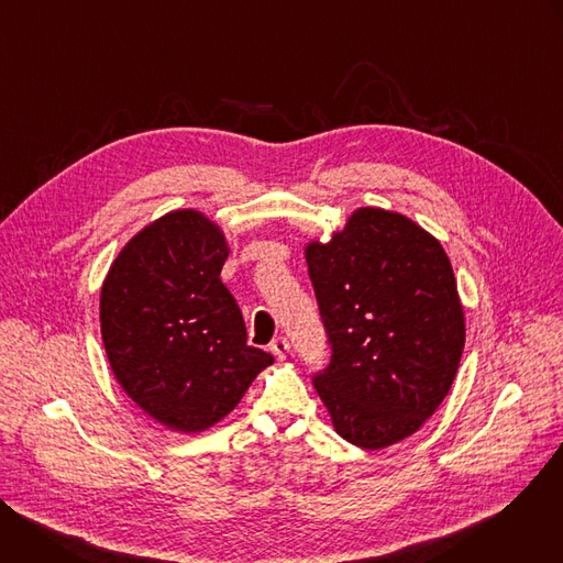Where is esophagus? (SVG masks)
I'll return each mask as SVG.
<instances>
[{
  "instance_id": "1",
  "label": "esophagus",
  "mask_w": 563,
  "mask_h": 563,
  "mask_svg": "<svg viewBox=\"0 0 563 563\" xmlns=\"http://www.w3.org/2000/svg\"><path fill=\"white\" fill-rule=\"evenodd\" d=\"M269 350L274 352V356H276V358H280V361H283V358L289 354V341H287L285 336H278V339H274V341H272Z\"/></svg>"
}]
</instances>
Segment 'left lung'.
Returning <instances> with one entry per match:
<instances>
[{"instance_id": "8db88e82", "label": "left lung", "mask_w": 563, "mask_h": 563, "mask_svg": "<svg viewBox=\"0 0 563 563\" xmlns=\"http://www.w3.org/2000/svg\"><path fill=\"white\" fill-rule=\"evenodd\" d=\"M305 258L332 347L313 387L334 430L365 450L408 439L448 396L465 343L441 243L406 216L363 207Z\"/></svg>"}]
</instances>
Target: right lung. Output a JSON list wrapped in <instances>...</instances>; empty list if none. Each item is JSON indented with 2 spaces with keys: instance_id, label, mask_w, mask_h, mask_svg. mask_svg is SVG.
<instances>
[{
  "instance_id": "right-lung-1",
  "label": "right lung",
  "mask_w": 563,
  "mask_h": 563,
  "mask_svg": "<svg viewBox=\"0 0 563 563\" xmlns=\"http://www.w3.org/2000/svg\"><path fill=\"white\" fill-rule=\"evenodd\" d=\"M227 256L218 224L178 209L135 233L102 285L111 369L135 406L176 432L224 419L274 363L247 345L243 311L220 280Z\"/></svg>"
}]
</instances>
